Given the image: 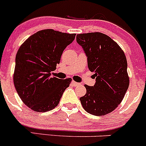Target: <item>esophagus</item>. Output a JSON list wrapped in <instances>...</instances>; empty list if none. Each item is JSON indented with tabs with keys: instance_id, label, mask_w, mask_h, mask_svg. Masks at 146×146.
<instances>
[{
	"instance_id": "obj_1",
	"label": "esophagus",
	"mask_w": 146,
	"mask_h": 146,
	"mask_svg": "<svg viewBox=\"0 0 146 146\" xmlns=\"http://www.w3.org/2000/svg\"><path fill=\"white\" fill-rule=\"evenodd\" d=\"M72 84L73 86H75V87H76V86H79L80 84V83H78V82H74V81H72Z\"/></svg>"
}]
</instances>
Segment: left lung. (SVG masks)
Masks as SVG:
<instances>
[{
    "label": "left lung",
    "instance_id": "left-lung-1",
    "mask_svg": "<svg viewBox=\"0 0 146 146\" xmlns=\"http://www.w3.org/2000/svg\"><path fill=\"white\" fill-rule=\"evenodd\" d=\"M77 42L84 49L89 69L96 78L94 86L84 85L87 92L80 102L88 113L105 115L120 105L129 87L126 56L115 41L102 33L77 34Z\"/></svg>",
    "mask_w": 146,
    "mask_h": 146
}]
</instances>
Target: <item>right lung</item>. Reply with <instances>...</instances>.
<instances>
[{
	"label": "right lung",
	"mask_w": 146,
	"mask_h": 146,
	"mask_svg": "<svg viewBox=\"0 0 146 146\" xmlns=\"http://www.w3.org/2000/svg\"><path fill=\"white\" fill-rule=\"evenodd\" d=\"M75 36L44 29L29 37L18 50L13 82L21 100L32 110L47 112L59 103L72 79L51 77V72Z\"/></svg>",
	"instance_id": "1"
}]
</instances>
